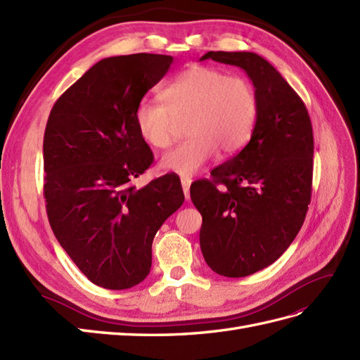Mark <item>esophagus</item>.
I'll return each mask as SVG.
<instances>
[{
	"label": "esophagus",
	"mask_w": 360,
	"mask_h": 360,
	"mask_svg": "<svg viewBox=\"0 0 360 360\" xmlns=\"http://www.w3.org/2000/svg\"><path fill=\"white\" fill-rule=\"evenodd\" d=\"M181 184H182V191H184V195H186V199L188 200V199H190V186H191V179H188V178H182V179H181Z\"/></svg>",
	"instance_id": "obj_1"
}]
</instances>
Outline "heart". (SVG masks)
I'll return each instance as SVG.
<instances>
[{
  "label": "heart",
  "mask_w": 360,
  "mask_h": 360,
  "mask_svg": "<svg viewBox=\"0 0 360 360\" xmlns=\"http://www.w3.org/2000/svg\"><path fill=\"white\" fill-rule=\"evenodd\" d=\"M161 101L143 98L134 120L143 140L169 147L176 120L190 118L187 141L162 156L161 169L191 178L205 167L217 149L224 155L238 152L250 141L259 117V98L250 80L229 76L224 70L195 65L162 89Z\"/></svg>",
  "instance_id": "heart-1"
}]
</instances>
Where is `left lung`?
<instances>
[{"instance_id":"8db88e82","label":"left lung","mask_w":360,"mask_h":360,"mask_svg":"<svg viewBox=\"0 0 360 360\" xmlns=\"http://www.w3.org/2000/svg\"><path fill=\"white\" fill-rule=\"evenodd\" d=\"M205 59L242 68L259 98L250 143L211 172L213 179L190 187L207 264L238 278L280 259L301 229L311 195L313 132L300 96L259 54L208 51Z\"/></svg>"}]
</instances>
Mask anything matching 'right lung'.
Listing matches in <instances>:
<instances>
[{"label": "right lung", "mask_w": 360, "mask_h": 360, "mask_svg": "<svg viewBox=\"0 0 360 360\" xmlns=\"http://www.w3.org/2000/svg\"><path fill=\"white\" fill-rule=\"evenodd\" d=\"M173 62L138 53L97 62L54 103L44 135V196L58 242L86 278L123 290L150 272L156 231L184 202L176 174L129 186L149 169L134 112Z\"/></svg>", "instance_id": "obj_1"}]
</instances>
